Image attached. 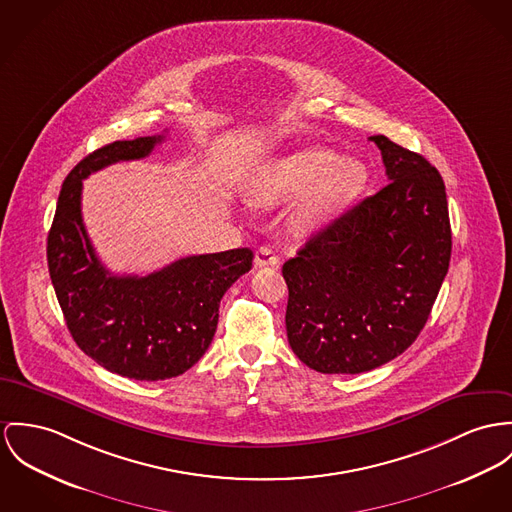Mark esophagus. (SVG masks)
<instances>
[{
	"instance_id": "obj_1",
	"label": "esophagus",
	"mask_w": 512,
	"mask_h": 512,
	"mask_svg": "<svg viewBox=\"0 0 512 512\" xmlns=\"http://www.w3.org/2000/svg\"><path fill=\"white\" fill-rule=\"evenodd\" d=\"M278 265V255L273 251V247L263 245L257 249L255 253V267L263 269V267H276Z\"/></svg>"
}]
</instances>
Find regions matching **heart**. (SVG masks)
I'll use <instances>...</instances> for the list:
<instances>
[{
  "label": "heart",
  "mask_w": 512,
  "mask_h": 512,
  "mask_svg": "<svg viewBox=\"0 0 512 512\" xmlns=\"http://www.w3.org/2000/svg\"><path fill=\"white\" fill-rule=\"evenodd\" d=\"M368 183L360 159H341L323 148H304L261 163L245 185L251 206L271 208L298 195L288 226L294 234H312L345 208Z\"/></svg>",
  "instance_id": "1"
}]
</instances>
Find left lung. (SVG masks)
<instances>
[{
    "instance_id": "1",
    "label": "left lung",
    "mask_w": 512,
    "mask_h": 512,
    "mask_svg": "<svg viewBox=\"0 0 512 512\" xmlns=\"http://www.w3.org/2000/svg\"><path fill=\"white\" fill-rule=\"evenodd\" d=\"M388 185L315 234L282 267L286 333L321 374H360L403 353L448 273L446 189L427 159L378 134Z\"/></svg>"
}]
</instances>
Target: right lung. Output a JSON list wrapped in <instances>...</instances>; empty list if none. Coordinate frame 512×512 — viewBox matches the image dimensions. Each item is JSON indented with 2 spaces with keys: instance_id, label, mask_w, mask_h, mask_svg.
I'll return each instance as SVG.
<instances>
[{
  "instance_id": "right-lung-1",
  "label": "right lung",
  "mask_w": 512,
  "mask_h": 512,
  "mask_svg": "<svg viewBox=\"0 0 512 512\" xmlns=\"http://www.w3.org/2000/svg\"><path fill=\"white\" fill-rule=\"evenodd\" d=\"M161 140H118L81 159L62 185L46 245L52 286L79 349L113 374L146 382L197 364L216 333L222 296L253 263V251L241 247L183 257L146 276L111 275L101 265L81 218L83 179L146 158Z\"/></svg>"
}]
</instances>
